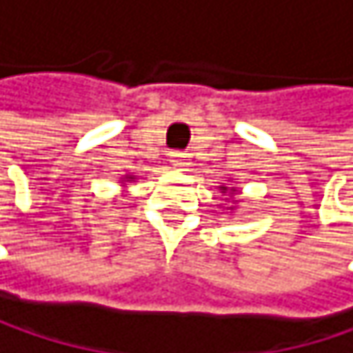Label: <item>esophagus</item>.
<instances>
[{"mask_svg": "<svg viewBox=\"0 0 353 353\" xmlns=\"http://www.w3.org/2000/svg\"><path fill=\"white\" fill-rule=\"evenodd\" d=\"M190 161H188V155L185 153H172L170 155V165L172 168H185Z\"/></svg>", "mask_w": 353, "mask_h": 353, "instance_id": "obj_1", "label": "esophagus"}]
</instances>
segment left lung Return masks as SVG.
<instances>
[{
	"instance_id": "left-lung-1",
	"label": "left lung",
	"mask_w": 353,
	"mask_h": 353,
	"mask_svg": "<svg viewBox=\"0 0 353 353\" xmlns=\"http://www.w3.org/2000/svg\"><path fill=\"white\" fill-rule=\"evenodd\" d=\"M220 190H222V194H226V192H230V194H235V192H237V188H230V190H228L226 185H222ZM230 209H233V207H230Z\"/></svg>"
}]
</instances>
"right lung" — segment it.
Returning <instances> with one entry per match:
<instances>
[{
    "instance_id": "1",
    "label": "right lung",
    "mask_w": 353,
    "mask_h": 353,
    "mask_svg": "<svg viewBox=\"0 0 353 353\" xmlns=\"http://www.w3.org/2000/svg\"><path fill=\"white\" fill-rule=\"evenodd\" d=\"M123 181H125V183H129V181H133V176H131V174H125V176H123Z\"/></svg>"
}]
</instances>
